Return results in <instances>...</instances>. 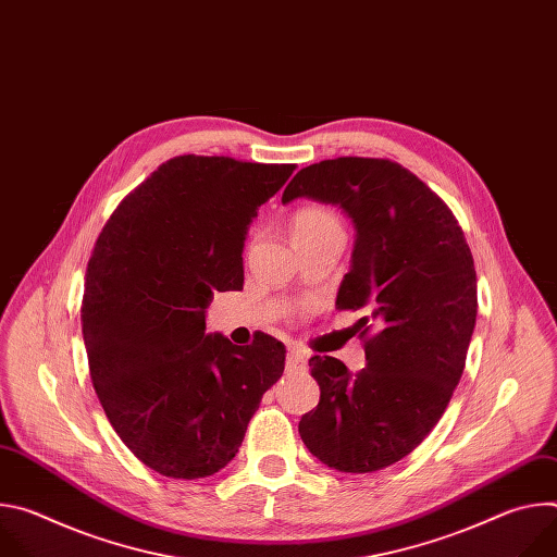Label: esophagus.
I'll return each mask as SVG.
<instances>
[{
	"label": "esophagus",
	"instance_id": "34e87169",
	"mask_svg": "<svg viewBox=\"0 0 557 557\" xmlns=\"http://www.w3.org/2000/svg\"><path fill=\"white\" fill-rule=\"evenodd\" d=\"M286 366L290 368V370H301L304 366H306V357H304V352H299V350H288V355H286Z\"/></svg>",
	"mask_w": 557,
	"mask_h": 557
}]
</instances>
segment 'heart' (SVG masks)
<instances>
[{"instance_id": "obj_1", "label": "heart", "mask_w": 557, "mask_h": 557, "mask_svg": "<svg viewBox=\"0 0 557 557\" xmlns=\"http://www.w3.org/2000/svg\"><path fill=\"white\" fill-rule=\"evenodd\" d=\"M290 233L297 247L326 240H344L346 226L337 211L324 205L299 207L290 218Z\"/></svg>"}]
</instances>
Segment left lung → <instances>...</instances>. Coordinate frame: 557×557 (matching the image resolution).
I'll return each mask as SVG.
<instances>
[{
  "instance_id": "obj_1",
  "label": "left lung",
  "mask_w": 557,
  "mask_h": 557,
  "mask_svg": "<svg viewBox=\"0 0 557 557\" xmlns=\"http://www.w3.org/2000/svg\"><path fill=\"white\" fill-rule=\"evenodd\" d=\"M337 205L357 240L337 293L361 310L366 368L310 357L320 404L299 436L324 465L368 473L408 456L443 417L475 326V269L449 207L412 172L385 158L344 156L297 172L282 202Z\"/></svg>"
}]
</instances>
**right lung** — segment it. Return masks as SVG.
Masks as SVG:
<instances>
[{
    "instance_id": "1",
    "label": "right lung",
    "mask_w": 557,
    "mask_h": 557,
    "mask_svg": "<svg viewBox=\"0 0 557 557\" xmlns=\"http://www.w3.org/2000/svg\"><path fill=\"white\" fill-rule=\"evenodd\" d=\"M293 170L176 156L95 245L82 306L92 385L121 441L168 479L220 471L284 372L282 342L233 346L205 333V310L215 290L243 288L249 224Z\"/></svg>"
}]
</instances>
